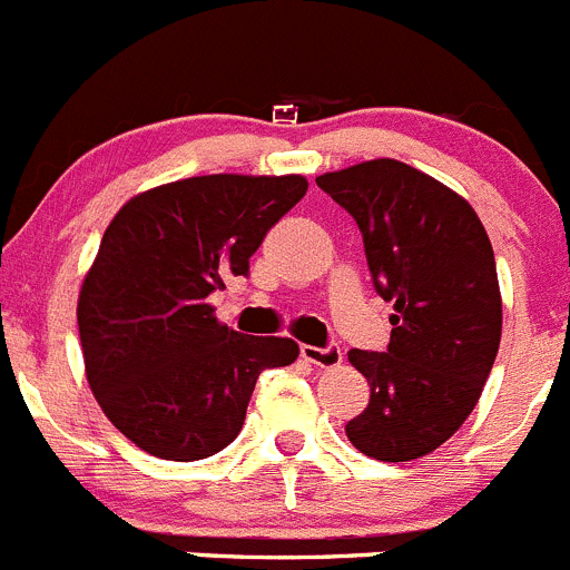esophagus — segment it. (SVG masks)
Listing matches in <instances>:
<instances>
[{"label":"esophagus","mask_w":570,"mask_h":570,"mask_svg":"<svg viewBox=\"0 0 570 570\" xmlns=\"http://www.w3.org/2000/svg\"><path fill=\"white\" fill-rule=\"evenodd\" d=\"M298 352H302V357L307 360V363L318 365V368H335V365L343 363L341 346H302Z\"/></svg>","instance_id":"esophagus-1"}]
</instances>
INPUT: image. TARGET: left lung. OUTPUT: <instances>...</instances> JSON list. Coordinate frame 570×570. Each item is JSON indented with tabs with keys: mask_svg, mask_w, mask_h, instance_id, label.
Wrapping results in <instances>:
<instances>
[{
	"mask_svg": "<svg viewBox=\"0 0 570 570\" xmlns=\"http://www.w3.org/2000/svg\"><path fill=\"white\" fill-rule=\"evenodd\" d=\"M315 183L357 222L376 293L396 309L385 352H348L371 399L346 435L382 463L419 460L463 426L493 368V246L463 196L407 163L382 157Z\"/></svg>",
	"mask_w": 570,
	"mask_h": 570,
	"instance_id": "8db88e82",
	"label": "left lung"
}]
</instances>
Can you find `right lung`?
<instances>
[{"instance_id": "1", "label": "right lung", "mask_w": 570, "mask_h": 570, "mask_svg": "<svg viewBox=\"0 0 570 570\" xmlns=\"http://www.w3.org/2000/svg\"><path fill=\"white\" fill-rule=\"evenodd\" d=\"M304 194L298 174H207L135 196L105 229L77 304L88 385L151 458L194 463L227 449L257 376L298 357L291 337L218 324L207 298L249 277V257Z\"/></svg>"}]
</instances>
